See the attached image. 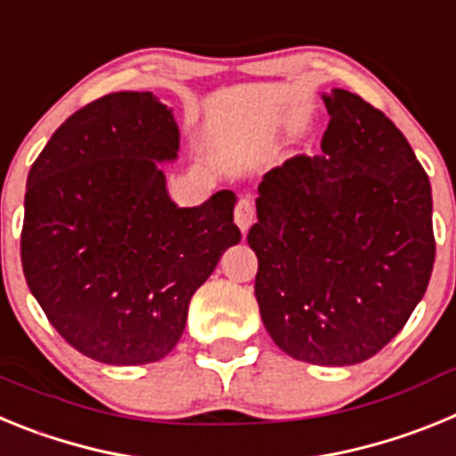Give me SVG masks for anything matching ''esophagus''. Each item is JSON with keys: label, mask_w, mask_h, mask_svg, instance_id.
I'll return each instance as SVG.
<instances>
[{"label": "esophagus", "mask_w": 456, "mask_h": 456, "mask_svg": "<svg viewBox=\"0 0 456 456\" xmlns=\"http://www.w3.org/2000/svg\"><path fill=\"white\" fill-rule=\"evenodd\" d=\"M253 221H256V203L251 196H241L235 208V224L240 225L241 232H247Z\"/></svg>", "instance_id": "esophagus-1"}]
</instances>
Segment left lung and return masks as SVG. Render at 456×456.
Returning <instances> with one entry per match:
<instances>
[{"instance_id":"left-lung-1","label":"left lung","mask_w":456,"mask_h":456,"mask_svg":"<svg viewBox=\"0 0 456 456\" xmlns=\"http://www.w3.org/2000/svg\"><path fill=\"white\" fill-rule=\"evenodd\" d=\"M320 155L257 187L256 299L278 347L313 365L368 361L404 329L432 276V187L393 120L333 88Z\"/></svg>"}]
</instances>
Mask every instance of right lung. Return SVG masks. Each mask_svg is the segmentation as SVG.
Here are the masks:
<instances>
[{
    "label": "right lung",
    "instance_id": "add662e5",
    "mask_svg": "<svg viewBox=\"0 0 456 456\" xmlns=\"http://www.w3.org/2000/svg\"><path fill=\"white\" fill-rule=\"evenodd\" d=\"M180 130L152 93L93 100L52 134L31 164L20 240L31 294L84 356L143 365L167 356L193 292L241 240L235 193L178 208L159 162Z\"/></svg>",
    "mask_w": 456,
    "mask_h": 456
}]
</instances>
